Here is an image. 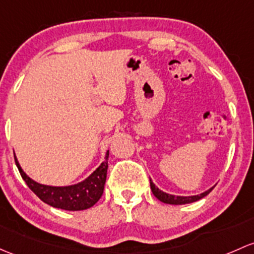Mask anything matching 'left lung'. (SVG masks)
<instances>
[{"label":"left lung","mask_w":254,"mask_h":254,"mask_svg":"<svg viewBox=\"0 0 254 254\" xmlns=\"http://www.w3.org/2000/svg\"><path fill=\"white\" fill-rule=\"evenodd\" d=\"M213 189H214V186H213V188H210L209 190L202 192V193H199V194H193V196H175V194H170V193H167V192L162 191L161 189L157 188V186L154 185L151 180V190H152V192H153V194L159 199V201L163 202V203H167V204L192 203V202H196V201H198V199L203 198V197L207 196V194L209 193Z\"/></svg>","instance_id":"left-lung-1"}]
</instances>
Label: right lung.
Listing matches in <instances>:
<instances>
[{
  "label": "right lung",
  "instance_id": "right-lung-1",
  "mask_svg": "<svg viewBox=\"0 0 254 254\" xmlns=\"http://www.w3.org/2000/svg\"><path fill=\"white\" fill-rule=\"evenodd\" d=\"M108 157L109 151H107L105 161L101 163L100 167L85 180L74 184V185L52 186L37 183L30 176L26 175V173L21 169L19 162L14 154L15 165L18 167L21 178L29 186V189L42 202L64 210H84L97 203L98 199L102 196L103 189H105L107 169H108Z\"/></svg>",
  "mask_w": 254,
  "mask_h": 254
}]
</instances>
